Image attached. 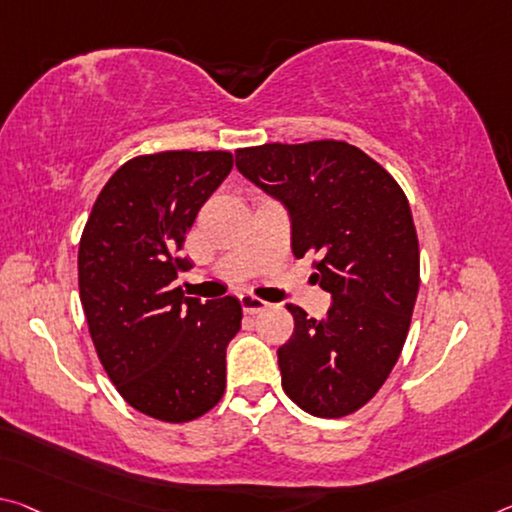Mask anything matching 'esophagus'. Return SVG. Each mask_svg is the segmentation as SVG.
Listing matches in <instances>:
<instances>
[{"instance_id":"1","label":"esophagus","mask_w":512,"mask_h":512,"mask_svg":"<svg viewBox=\"0 0 512 512\" xmlns=\"http://www.w3.org/2000/svg\"><path fill=\"white\" fill-rule=\"evenodd\" d=\"M239 300H241V307H243V312H246V314L264 312L266 307H269V303H266V300L257 298V296H253V294H241Z\"/></svg>"}]
</instances>
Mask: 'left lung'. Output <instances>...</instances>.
<instances>
[{
    "mask_svg": "<svg viewBox=\"0 0 512 512\" xmlns=\"http://www.w3.org/2000/svg\"><path fill=\"white\" fill-rule=\"evenodd\" d=\"M237 168L285 202L291 250L314 255L332 294L323 319L287 305L294 335L278 348L282 389L314 417L364 408L392 373L419 291V239L399 182L346 141L264 143Z\"/></svg>",
    "mask_w": 512,
    "mask_h": 512,
    "instance_id": "obj_1",
    "label": "left lung"
}]
</instances>
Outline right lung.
<instances>
[{
	"instance_id": "1",
	"label": "right lung",
	"mask_w": 512,
	"mask_h": 512,
	"mask_svg": "<svg viewBox=\"0 0 512 512\" xmlns=\"http://www.w3.org/2000/svg\"><path fill=\"white\" fill-rule=\"evenodd\" d=\"M234 166L227 150L129 159L97 196L79 241V298L118 394L152 419L184 424L225 394V351L241 328L234 296L186 298L173 287L184 237Z\"/></svg>"
}]
</instances>
